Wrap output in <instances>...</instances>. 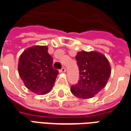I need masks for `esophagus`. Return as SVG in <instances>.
<instances>
[{
	"label": "esophagus",
	"mask_w": 131,
	"mask_h": 131,
	"mask_svg": "<svg viewBox=\"0 0 131 131\" xmlns=\"http://www.w3.org/2000/svg\"><path fill=\"white\" fill-rule=\"evenodd\" d=\"M66 71H67V69H66L65 67H62V68L60 69V72H62V73H64V72H66Z\"/></svg>",
	"instance_id": "esophagus-1"
}]
</instances>
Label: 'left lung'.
Instances as JSON below:
<instances>
[{
    "label": "left lung",
    "mask_w": 131,
    "mask_h": 131,
    "mask_svg": "<svg viewBox=\"0 0 131 131\" xmlns=\"http://www.w3.org/2000/svg\"><path fill=\"white\" fill-rule=\"evenodd\" d=\"M79 68L78 83L71 87L73 95L79 99L93 98L104 88L111 74L109 61L97 51H80L75 56Z\"/></svg>",
    "instance_id": "8db88e82"
}]
</instances>
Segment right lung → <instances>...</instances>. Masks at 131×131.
I'll return each mask as SVG.
<instances>
[{"mask_svg":"<svg viewBox=\"0 0 131 131\" xmlns=\"http://www.w3.org/2000/svg\"><path fill=\"white\" fill-rule=\"evenodd\" d=\"M53 58L46 46H34L22 53L18 64L24 85L37 94H46L53 88L58 71L53 68Z\"/></svg>","mask_w":131,"mask_h":131,"instance_id":"add662e5","label":"right lung"}]
</instances>
